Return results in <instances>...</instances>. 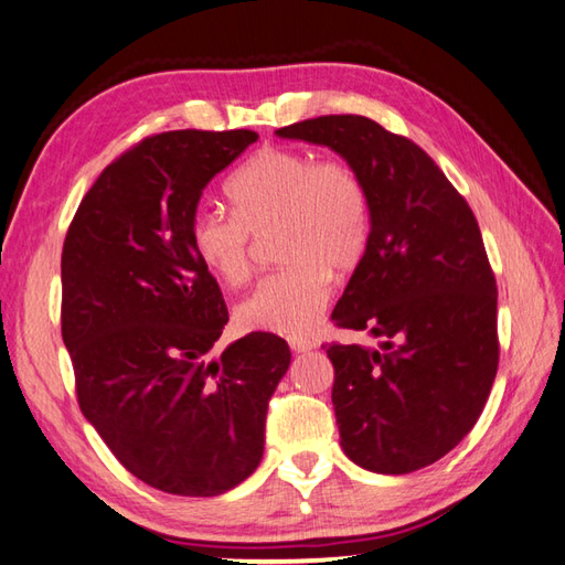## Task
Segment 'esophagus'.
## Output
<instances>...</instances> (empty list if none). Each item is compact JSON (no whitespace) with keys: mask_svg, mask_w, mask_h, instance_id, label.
<instances>
[{"mask_svg":"<svg viewBox=\"0 0 565 565\" xmlns=\"http://www.w3.org/2000/svg\"><path fill=\"white\" fill-rule=\"evenodd\" d=\"M289 347L294 352H310V350H316V342L308 340V338H291Z\"/></svg>","mask_w":565,"mask_h":565,"instance_id":"obj_1","label":"esophagus"}]
</instances>
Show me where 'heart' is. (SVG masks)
Listing matches in <instances>:
<instances>
[{
	"mask_svg": "<svg viewBox=\"0 0 565 565\" xmlns=\"http://www.w3.org/2000/svg\"><path fill=\"white\" fill-rule=\"evenodd\" d=\"M233 213L199 206L189 243L223 284H243L252 271V235L276 231L286 262L257 284L235 310L243 330L301 338L330 298V269L352 271L364 257L371 211L364 179L340 158L310 150L262 148L227 182Z\"/></svg>",
	"mask_w": 565,
	"mask_h": 565,
	"instance_id": "obj_1",
	"label": "heart"
}]
</instances>
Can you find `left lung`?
<instances>
[{
	"mask_svg": "<svg viewBox=\"0 0 565 565\" xmlns=\"http://www.w3.org/2000/svg\"><path fill=\"white\" fill-rule=\"evenodd\" d=\"M276 136L326 146L364 179L369 243L332 320L381 344L328 347L334 417L356 466L419 471L473 429L495 381L498 289L481 227L423 148L366 116L308 118Z\"/></svg>",
	"mask_w": 565,
	"mask_h": 565,
	"instance_id": "left-lung-1",
	"label": "left lung"
}]
</instances>
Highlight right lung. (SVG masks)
<instances>
[{
  "label": "right lung",
  "instance_id": "right-lung-1",
  "mask_svg": "<svg viewBox=\"0 0 565 565\" xmlns=\"http://www.w3.org/2000/svg\"><path fill=\"white\" fill-rule=\"evenodd\" d=\"M255 130H170L124 152L82 199L63 245V342L82 415L142 483L221 495L255 473L291 350L252 332L211 356L227 322L189 243L211 179Z\"/></svg>",
  "mask_w": 565,
  "mask_h": 565
}]
</instances>
